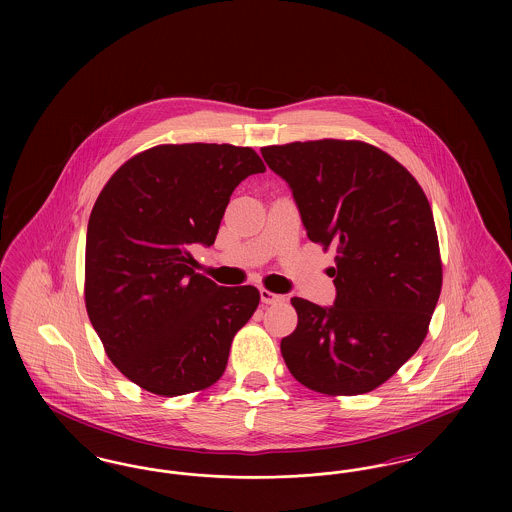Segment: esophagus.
Instances as JSON below:
<instances>
[{
  "label": "esophagus",
  "mask_w": 512,
  "mask_h": 512,
  "mask_svg": "<svg viewBox=\"0 0 512 512\" xmlns=\"http://www.w3.org/2000/svg\"><path fill=\"white\" fill-rule=\"evenodd\" d=\"M261 301H263L265 305H276V303L286 301V297L280 295V293L270 292L267 288H261Z\"/></svg>",
  "instance_id": "34e87169"
}]
</instances>
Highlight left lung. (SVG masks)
<instances>
[{
	"label": "left lung",
	"mask_w": 512,
	"mask_h": 512,
	"mask_svg": "<svg viewBox=\"0 0 512 512\" xmlns=\"http://www.w3.org/2000/svg\"><path fill=\"white\" fill-rule=\"evenodd\" d=\"M292 188L311 242L336 249V303L293 297L297 328L280 349L293 378L326 395L380 388L428 334L441 255L428 197L411 172L359 140L261 147Z\"/></svg>",
	"instance_id": "8db88e82"
}]
</instances>
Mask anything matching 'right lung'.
Listing matches in <instances>:
<instances>
[{
  "instance_id": "right-lung-1",
  "label": "right lung",
  "mask_w": 512,
  "mask_h": 512,
  "mask_svg": "<svg viewBox=\"0 0 512 512\" xmlns=\"http://www.w3.org/2000/svg\"><path fill=\"white\" fill-rule=\"evenodd\" d=\"M265 172L251 147L163 144L130 157L98 195L86 234L84 301L111 363L161 397L213 386L253 286L197 274L192 245L215 244L234 188Z\"/></svg>"
}]
</instances>
